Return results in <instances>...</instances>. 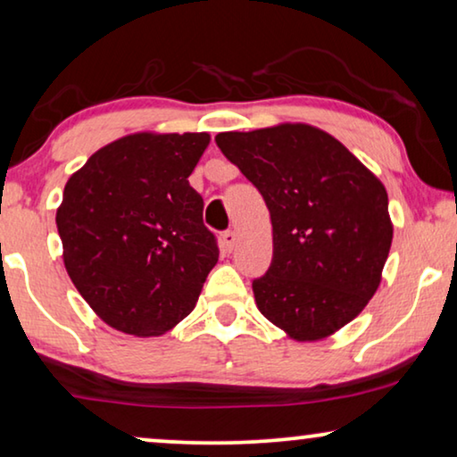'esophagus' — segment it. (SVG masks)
Wrapping results in <instances>:
<instances>
[{"label": "esophagus", "instance_id": "1", "mask_svg": "<svg viewBox=\"0 0 457 457\" xmlns=\"http://www.w3.org/2000/svg\"><path fill=\"white\" fill-rule=\"evenodd\" d=\"M235 243H237V235L233 233V230H227V233H224L222 237H220V245H222V249L224 251H233V247H235Z\"/></svg>", "mask_w": 457, "mask_h": 457}]
</instances>
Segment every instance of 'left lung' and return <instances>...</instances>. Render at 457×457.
<instances>
[{"label":"left lung","instance_id":"8db88e82","mask_svg":"<svg viewBox=\"0 0 457 457\" xmlns=\"http://www.w3.org/2000/svg\"><path fill=\"white\" fill-rule=\"evenodd\" d=\"M218 148L260 189L274 255L253 280L262 315L296 342L338 332L373 299L394 239L383 183L309 123L224 131Z\"/></svg>","mask_w":457,"mask_h":457}]
</instances>
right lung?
Segmentation results:
<instances>
[{
  "mask_svg": "<svg viewBox=\"0 0 457 457\" xmlns=\"http://www.w3.org/2000/svg\"><path fill=\"white\" fill-rule=\"evenodd\" d=\"M210 134L136 131L107 144L70 177L57 208L63 266L113 329L150 338L194 311L216 239L191 187Z\"/></svg>",
  "mask_w": 457,
  "mask_h": 457,
  "instance_id": "right-lung-1",
  "label": "right lung"
}]
</instances>
